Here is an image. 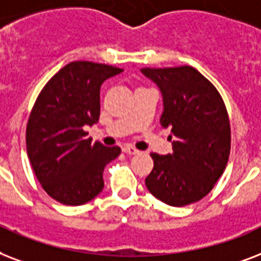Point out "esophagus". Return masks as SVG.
Returning a JSON list of instances; mask_svg holds the SVG:
<instances>
[{"instance_id":"obj_1","label":"esophagus","mask_w":261,"mask_h":261,"mask_svg":"<svg viewBox=\"0 0 261 261\" xmlns=\"http://www.w3.org/2000/svg\"><path fill=\"white\" fill-rule=\"evenodd\" d=\"M122 151H124L125 153H128V155H137V153L140 152L139 149H136L133 145H129V144L124 145V147H122Z\"/></svg>"}]
</instances>
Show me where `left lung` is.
<instances>
[{
    "instance_id": "1",
    "label": "left lung",
    "mask_w": 261,
    "mask_h": 261,
    "mask_svg": "<svg viewBox=\"0 0 261 261\" xmlns=\"http://www.w3.org/2000/svg\"><path fill=\"white\" fill-rule=\"evenodd\" d=\"M162 94L161 125L171 129L173 153H151L149 193L173 207L208 195L229 161L230 122L217 88L192 66L141 69Z\"/></svg>"
}]
</instances>
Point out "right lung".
<instances>
[{"instance_id":"1","label":"right lung","mask_w":261,"mask_h":261,"mask_svg":"<svg viewBox=\"0 0 261 261\" xmlns=\"http://www.w3.org/2000/svg\"><path fill=\"white\" fill-rule=\"evenodd\" d=\"M122 69L70 62L48 80L27 124V153L40 185L66 205H82L102 192L105 166L121 153L87 137L100 114V86Z\"/></svg>"}]
</instances>
